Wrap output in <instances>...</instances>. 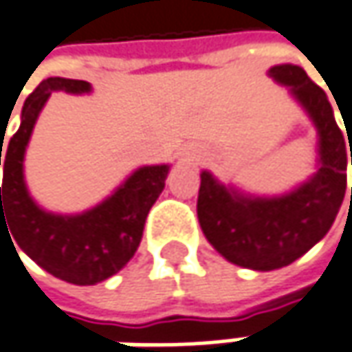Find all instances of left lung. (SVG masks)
Listing matches in <instances>:
<instances>
[{"label": "left lung", "instance_id": "left-lung-1", "mask_svg": "<svg viewBox=\"0 0 352 352\" xmlns=\"http://www.w3.org/2000/svg\"><path fill=\"white\" fill-rule=\"evenodd\" d=\"M269 77L289 87L313 121L319 137L317 171L295 189L271 197L245 193L221 183L211 171H201L197 199V217L213 249L229 263L253 271L287 267L329 233L344 199L349 159L352 165V147L349 157L327 94L305 69L280 63L269 69Z\"/></svg>", "mask_w": 352, "mask_h": 352}]
</instances>
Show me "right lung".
Instances as JSON below:
<instances>
[{"label":"right lung","mask_w":352,"mask_h":352,"mask_svg":"<svg viewBox=\"0 0 352 352\" xmlns=\"http://www.w3.org/2000/svg\"><path fill=\"white\" fill-rule=\"evenodd\" d=\"M53 91L91 94V83L50 77L25 99L19 129L10 139L3 157V141L0 145V229L1 223L6 229L10 226L8 235L15 239L13 243L53 277L73 285H95L113 277L135 255L147 213L165 189L169 165L135 169L111 195L83 213L61 215L39 207L28 189L23 161L35 121Z\"/></svg>","instance_id":"obj_1"}]
</instances>
